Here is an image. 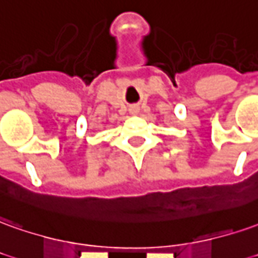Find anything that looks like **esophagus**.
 I'll list each match as a JSON object with an SVG mask.
<instances>
[{
	"instance_id": "obj_1",
	"label": "esophagus",
	"mask_w": 258,
	"mask_h": 258,
	"mask_svg": "<svg viewBox=\"0 0 258 258\" xmlns=\"http://www.w3.org/2000/svg\"><path fill=\"white\" fill-rule=\"evenodd\" d=\"M130 111H131L133 114H135V113H138V107H137V106H134V107H131V109H130Z\"/></svg>"
}]
</instances>
